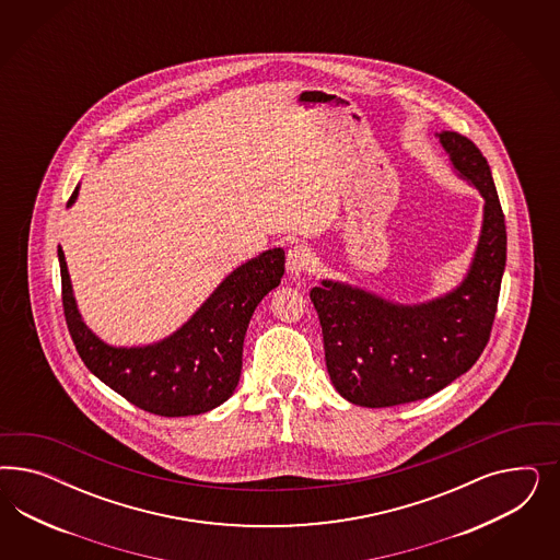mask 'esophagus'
Returning a JSON list of instances; mask_svg holds the SVG:
<instances>
[{"label":"esophagus","mask_w":560,"mask_h":560,"mask_svg":"<svg viewBox=\"0 0 560 560\" xmlns=\"http://www.w3.org/2000/svg\"><path fill=\"white\" fill-rule=\"evenodd\" d=\"M312 265H314V255L307 246L298 244V246L289 248L288 258H285V269H288L289 277H300L302 272L312 269Z\"/></svg>","instance_id":"esophagus-1"}]
</instances>
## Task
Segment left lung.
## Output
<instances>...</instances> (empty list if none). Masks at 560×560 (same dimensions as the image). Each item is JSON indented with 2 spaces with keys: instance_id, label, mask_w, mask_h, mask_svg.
Masks as SVG:
<instances>
[{
  "instance_id": "1",
  "label": "left lung",
  "mask_w": 560,
  "mask_h": 560,
  "mask_svg": "<svg viewBox=\"0 0 560 560\" xmlns=\"http://www.w3.org/2000/svg\"><path fill=\"white\" fill-rule=\"evenodd\" d=\"M456 176L475 187L482 223L456 288L400 304L337 279H323L310 300L323 326L332 386L351 405L396 407L443 390L485 351L508 260V232L485 155L454 131L435 133Z\"/></svg>"
}]
</instances>
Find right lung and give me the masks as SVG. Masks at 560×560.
Returning <instances> with one entry per match:
<instances>
[{"mask_svg": "<svg viewBox=\"0 0 560 560\" xmlns=\"http://www.w3.org/2000/svg\"><path fill=\"white\" fill-rule=\"evenodd\" d=\"M80 185L68 207L78 201ZM69 335L85 368L131 405L160 417L203 415L223 405L240 382L246 328L260 300L279 288L283 248H271L230 272L187 323L150 345H108L84 323L68 262L57 248Z\"/></svg>", "mask_w": 560, "mask_h": 560, "instance_id": "right-lung-1", "label": "right lung"}]
</instances>
